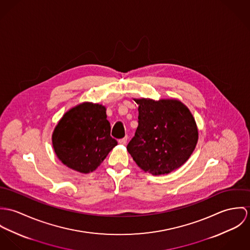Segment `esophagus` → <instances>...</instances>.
<instances>
[{
	"label": "esophagus",
	"mask_w": 250,
	"mask_h": 250,
	"mask_svg": "<svg viewBox=\"0 0 250 250\" xmlns=\"http://www.w3.org/2000/svg\"><path fill=\"white\" fill-rule=\"evenodd\" d=\"M126 143H127V138L126 137L119 140V144H121V145H126Z\"/></svg>",
	"instance_id": "esophagus-1"
}]
</instances>
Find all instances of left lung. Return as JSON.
<instances>
[{
    "label": "left lung",
    "mask_w": 250,
    "mask_h": 250,
    "mask_svg": "<svg viewBox=\"0 0 250 250\" xmlns=\"http://www.w3.org/2000/svg\"><path fill=\"white\" fill-rule=\"evenodd\" d=\"M138 104V127L127 151L144 171L167 174L192 155L198 130L190 109L179 100L134 99Z\"/></svg>",
    "instance_id": "8db88e82"
}]
</instances>
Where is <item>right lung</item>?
I'll return each instance as SVG.
<instances>
[{
	"label": "right lung",
	"mask_w": 250,
	"mask_h": 250,
	"mask_svg": "<svg viewBox=\"0 0 250 250\" xmlns=\"http://www.w3.org/2000/svg\"><path fill=\"white\" fill-rule=\"evenodd\" d=\"M110 129L105 106L88 102L76 105L54 129L52 142L57 158L79 172L94 171L118 145Z\"/></svg>",
	"instance_id": "right-lung-1"
}]
</instances>
